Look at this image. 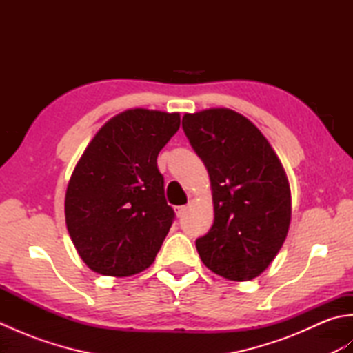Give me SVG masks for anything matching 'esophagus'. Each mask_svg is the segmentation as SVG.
Here are the masks:
<instances>
[{
	"mask_svg": "<svg viewBox=\"0 0 353 353\" xmlns=\"http://www.w3.org/2000/svg\"><path fill=\"white\" fill-rule=\"evenodd\" d=\"M186 209H188L186 206H176V208H174L176 215H177V216H183L185 212H186Z\"/></svg>",
	"mask_w": 353,
	"mask_h": 353,
	"instance_id": "34e87169",
	"label": "esophagus"
}]
</instances>
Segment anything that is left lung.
I'll use <instances>...</instances> for the list:
<instances>
[{
    "mask_svg": "<svg viewBox=\"0 0 353 353\" xmlns=\"http://www.w3.org/2000/svg\"><path fill=\"white\" fill-rule=\"evenodd\" d=\"M182 127L209 172L214 224L196 247L203 264L229 281H250L272 264L287 238L291 194L264 134L230 109L185 114Z\"/></svg>",
    "mask_w": 353,
    "mask_h": 353,
    "instance_id": "1",
    "label": "left lung"
}]
</instances>
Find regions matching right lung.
Masks as SVG:
<instances>
[{"label":"right lung","instance_id":"1","mask_svg":"<svg viewBox=\"0 0 353 353\" xmlns=\"http://www.w3.org/2000/svg\"><path fill=\"white\" fill-rule=\"evenodd\" d=\"M181 115L129 109L97 132L72 171L65 220L85 264L103 276L144 272L174 220L157 154Z\"/></svg>","mask_w":353,"mask_h":353}]
</instances>
